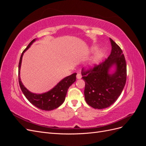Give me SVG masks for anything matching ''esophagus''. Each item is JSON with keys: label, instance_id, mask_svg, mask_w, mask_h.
I'll return each instance as SVG.
<instances>
[{"label": "esophagus", "instance_id": "34e87169", "mask_svg": "<svg viewBox=\"0 0 146 146\" xmlns=\"http://www.w3.org/2000/svg\"><path fill=\"white\" fill-rule=\"evenodd\" d=\"M82 78V75L80 73L77 74V79H80Z\"/></svg>", "mask_w": 146, "mask_h": 146}]
</instances>
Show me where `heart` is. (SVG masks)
<instances>
[{
	"instance_id": "heart-1",
	"label": "heart",
	"mask_w": 146,
	"mask_h": 146,
	"mask_svg": "<svg viewBox=\"0 0 146 146\" xmlns=\"http://www.w3.org/2000/svg\"><path fill=\"white\" fill-rule=\"evenodd\" d=\"M97 48L96 46H93L92 48V50H95ZM104 55V52L102 49L97 50L92 56V58L91 59V60L89 61V63H88V68H92L96 64V63Z\"/></svg>"
}]
</instances>
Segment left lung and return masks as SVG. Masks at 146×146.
Segmentation results:
<instances>
[{
  "mask_svg": "<svg viewBox=\"0 0 146 146\" xmlns=\"http://www.w3.org/2000/svg\"><path fill=\"white\" fill-rule=\"evenodd\" d=\"M112 47L111 54L104 62L93 68L82 70V79L85 82L84 91L86 103L96 109L109 107L114 103L124 88L127 79V65L122 50L110 38ZM113 66L115 70H109Z\"/></svg>",
  "mask_w": 146,
  "mask_h": 146,
  "instance_id": "1",
  "label": "left lung"
}]
</instances>
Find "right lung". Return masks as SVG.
Here are the masks:
<instances>
[{
	"label": "right lung",
	"instance_id": "1",
	"mask_svg": "<svg viewBox=\"0 0 146 146\" xmlns=\"http://www.w3.org/2000/svg\"><path fill=\"white\" fill-rule=\"evenodd\" d=\"M36 38L33 39L21 54L19 63V83L23 94L31 104L42 110L50 111L58 108L64 102L68 88L76 80L77 73H74L70 76L64 78L52 90L44 93L35 94L29 91L24 86L21 80L20 69L24 53L28 49L33 42L36 41Z\"/></svg>",
	"mask_w": 146,
	"mask_h": 146
}]
</instances>
